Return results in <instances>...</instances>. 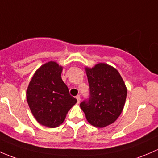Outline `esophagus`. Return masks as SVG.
Returning <instances> with one entry per match:
<instances>
[{
	"mask_svg": "<svg viewBox=\"0 0 158 158\" xmlns=\"http://www.w3.org/2000/svg\"><path fill=\"white\" fill-rule=\"evenodd\" d=\"M76 99H77V103H80V102H81V97H80V95H77V96H76Z\"/></svg>",
	"mask_w": 158,
	"mask_h": 158,
	"instance_id": "obj_1",
	"label": "esophagus"
}]
</instances>
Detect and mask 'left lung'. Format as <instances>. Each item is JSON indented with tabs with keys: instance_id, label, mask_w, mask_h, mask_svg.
Masks as SVG:
<instances>
[{
	"instance_id": "obj_1",
	"label": "left lung",
	"mask_w": 158,
	"mask_h": 158,
	"mask_svg": "<svg viewBox=\"0 0 158 158\" xmlns=\"http://www.w3.org/2000/svg\"><path fill=\"white\" fill-rule=\"evenodd\" d=\"M90 97L81 102V110L92 126L103 128L113 123L122 113L127 89L115 68L105 63L86 68Z\"/></svg>"
}]
</instances>
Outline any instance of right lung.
Returning <instances> with one entry per match:
<instances>
[{"label": "right lung", "instance_id": "obj_1", "mask_svg": "<svg viewBox=\"0 0 158 158\" xmlns=\"http://www.w3.org/2000/svg\"><path fill=\"white\" fill-rule=\"evenodd\" d=\"M62 69L55 61L45 63L35 71L27 90V103L33 116L49 128L59 126L77 103L61 79Z\"/></svg>", "mask_w": 158, "mask_h": 158}]
</instances>
